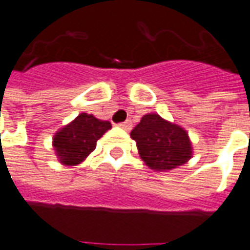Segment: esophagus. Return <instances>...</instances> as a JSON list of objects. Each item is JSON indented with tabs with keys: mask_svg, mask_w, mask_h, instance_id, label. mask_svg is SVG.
I'll return each mask as SVG.
<instances>
[{
	"mask_svg": "<svg viewBox=\"0 0 250 250\" xmlns=\"http://www.w3.org/2000/svg\"><path fill=\"white\" fill-rule=\"evenodd\" d=\"M118 126L124 129V130H130L133 125H132V121H130V120H126L125 122H121V124H118Z\"/></svg>",
	"mask_w": 250,
	"mask_h": 250,
	"instance_id": "34e87169",
	"label": "esophagus"
}]
</instances>
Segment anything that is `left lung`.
I'll return each instance as SVG.
<instances>
[{
	"instance_id": "8db88e82",
	"label": "left lung",
	"mask_w": 250,
	"mask_h": 250,
	"mask_svg": "<svg viewBox=\"0 0 250 250\" xmlns=\"http://www.w3.org/2000/svg\"><path fill=\"white\" fill-rule=\"evenodd\" d=\"M139 155L148 167L155 171H170L185 165L193 156L190 137L185 129L148 113L130 132Z\"/></svg>"
}]
</instances>
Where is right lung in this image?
<instances>
[{"label":"right lung","mask_w":250,"mask_h":250,"mask_svg":"<svg viewBox=\"0 0 250 250\" xmlns=\"http://www.w3.org/2000/svg\"><path fill=\"white\" fill-rule=\"evenodd\" d=\"M111 124L98 120L92 114L80 113L73 121L58 129L53 137V148L60 163L76 166L84 162L96 148V142L102 137Z\"/></svg>","instance_id":"add662e5"}]
</instances>
